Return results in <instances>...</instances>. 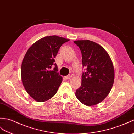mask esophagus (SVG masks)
I'll use <instances>...</instances> for the list:
<instances>
[{"mask_svg": "<svg viewBox=\"0 0 134 134\" xmlns=\"http://www.w3.org/2000/svg\"><path fill=\"white\" fill-rule=\"evenodd\" d=\"M72 76V74H68L67 76H65V77H66V79H70V78H71V77Z\"/></svg>", "mask_w": 134, "mask_h": 134, "instance_id": "obj_1", "label": "esophagus"}]
</instances>
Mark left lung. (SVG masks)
Segmentation results:
<instances>
[{"mask_svg": "<svg viewBox=\"0 0 134 134\" xmlns=\"http://www.w3.org/2000/svg\"><path fill=\"white\" fill-rule=\"evenodd\" d=\"M82 55L81 86L76 90L77 99L86 105L92 106L102 102L113 87L115 72L113 62L103 47L89 40L74 42Z\"/></svg>", "mask_w": 134, "mask_h": 134, "instance_id": "obj_1", "label": "left lung"}]
</instances>
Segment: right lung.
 <instances>
[{
    "label": "right lung",
    "mask_w": 134,
    "mask_h": 134,
    "mask_svg": "<svg viewBox=\"0 0 134 134\" xmlns=\"http://www.w3.org/2000/svg\"><path fill=\"white\" fill-rule=\"evenodd\" d=\"M69 40L57 35L46 36L27 50L21 63V81L28 94L35 100L46 102L57 92L63 78L57 72L54 58L61 46ZM52 65L55 67L50 70Z\"/></svg>",
    "instance_id": "right-lung-1"
}]
</instances>
